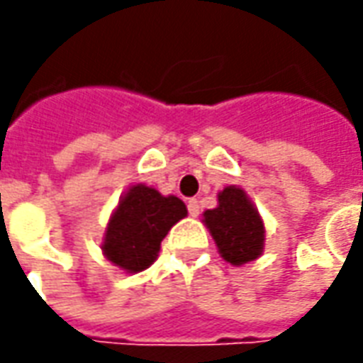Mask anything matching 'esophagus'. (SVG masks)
Wrapping results in <instances>:
<instances>
[{"mask_svg": "<svg viewBox=\"0 0 363 363\" xmlns=\"http://www.w3.org/2000/svg\"><path fill=\"white\" fill-rule=\"evenodd\" d=\"M186 208H189V213L192 216V218H196L198 213H200V204H198L196 198H190L189 204H186Z\"/></svg>", "mask_w": 363, "mask_h": 363, "instance_id": "34e87169", "label": "esophagus"}]
</instances>
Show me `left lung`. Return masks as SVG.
<instances>
[{"mask_svg": "<svg viewBox=\"0 0 363 363\" xmlns=\"http://www.w3.org/2000/svg\"><path fill=\"white\" fill-rule=\"evenodd\" d=\"M218 208L206 210L204 221L220 255L231 264L259 259L264 247V225L243 190L228 186L218 196Z\"/></svg>", "mask_w": 363, "mask_h": 363, "instance_id": "obj_1", "label": "left lung"}]
</instances>
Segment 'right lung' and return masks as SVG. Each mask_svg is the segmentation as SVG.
<instances>
[{
	"label": "right lung",
	"mask_w": 363,
	"mask_h": 363,
	"mask_svg": "<svg viewBox=\"0 0 363 363\" xmlns=\"http://www.w3.org/2000/svg\"><path fill=\"white\" fill-rule=\"evenodd\" d=\"M186 216V206L177 196H161L157 190L135 184L112 213L104 257L126 272H142L157 259L161 241L169 229Z\"/></svg>",
	"instance_id": "right-lung-1"
}]
</instances>
